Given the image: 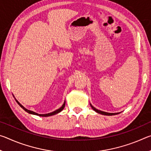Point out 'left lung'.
Wrapping results in <instances>:
<instances>
[{
	"instance_id": "8db88e82",
	"label": "left lung",
	"mask_w": 151,
	"mask_h": 151,
	"mask_svg": "<svg viewBox=\"0 0 151 151\" xmlns=\"http://www.w3.org/2000/svg\"><path fill=\"white\" fill-rule=\"evenodd\" d=\"M91 107H92V109H93L94 111H95L96 112H98V113H100L101 114H104V115H114V114H117L119 113H119H109V112H104V111H99V110H97L92 105H91Z\"/></svg>"
}]
</instances>
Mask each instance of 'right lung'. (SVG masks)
<instances>
[{"instance_id":"add662e5","label":"right lung","mask_w":151,"mask_h":151,"mask_svg":"<svg viewBox=\"0 0 151 151\" xmlns=\"http://www.w3.org/2000/svg\"><path fill=\"white\" fill-rule=\"evenodd\" d=\"M16 101L17 102V103L19 104V105L20 106V107H22V109H23L26 112H29V113H30V114H36V115H38V116H51V115H54V114H57V113H58V112H60V111H62L64 109V108H65V103H64V104H63V106L60 107V109H57V110H56L55 111H54V112H50V113H48V114H38V113H37V112H33V111H29V110H28V109H25L24 107L22 105V104H20L19 102H18L17 100H16Z\"/></svg>"}]
</instances>
